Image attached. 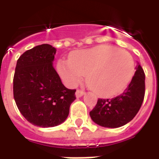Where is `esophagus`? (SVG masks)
<instances>
[{
  "instance_id": "34e87169",
  "label": "esophagus",
  "mask_w": 159,
  "mask_h": 159,
  "mask_svg": "<svg viewBox=\"0 0 159 159\" xmlns=\"http://www.w3.org/2000/svg\"><path fill=\"white\" fill-rule=\"evenodd\" d=\"M83 94H85V92L83 91V90H80V89H77L76 92V96L77 98H79V97H82Z\"/></svg>"
}]
</instances>
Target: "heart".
Masks as SVG:
<instances>
[{
  "label": "heart",
  "mask_w": 159,
  "mask_h": 159,
  "mask_svg": "<svg viewBox=\"0 0 159 159\" xmlns=\"http://www.w3.org/2000/svg\"><path fill=\"white\" fill-rule=\"evenodd\" d=\"M60 76L69 85L79 83L84 75L90 89L103 97L117 95L126 89L134 70L133 57L116 47L100 45L73 52L70 61L58 63Z\"/></svg>",
  "instance_id": "obj_1"
}]
</instances>
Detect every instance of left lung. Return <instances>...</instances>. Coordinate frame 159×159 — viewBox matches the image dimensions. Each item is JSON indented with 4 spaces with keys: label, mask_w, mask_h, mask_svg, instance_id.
Here are the masks:
<instances>
[{
    "label": "left lung",
    "mask_w": 159,
    "mask_h": 159,
    "mask_svg": "<svg viewBox=\"0 0 159 159\" xmlns=\"http://www.w3.org/2000/svg\"><path fill=\"white\" fill-rule=\"evenodd\" d=\"M145 96V73L139 65L131 82L122 94L112 99H99L89 112L92 120L107 128H118L138 113Z\"/></svg>",
    "instance_id": "left-lung-1"
}]
</instances>
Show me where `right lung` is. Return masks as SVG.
Instances as JSON below:
<instances>
[{"instance_id":"right-lung-1","label":"right lung","mask_w":159,"mask_h":159,"mask_svg":"<svg viewBox=\"0 0 159 159\" xmlns=\"http://www.w3.org/2000/svg\"><path fill=\"white\" fill-rule=\"evenodd\" d=\"M56 48L42 44L27 50L17 61L13 97L25 119L48 128L62 123L76 100V89H68L52 67Z\"/></svg>"}]
</instances>
